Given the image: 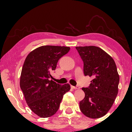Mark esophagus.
Here are the masks:
<instances>
[{
    "instance_id": "34e87169",
    "label": "esophagus",
    "mask_w": 132,
    "mask_h": 132,
    "mask_svg": "<svg viewBox=\"0 0 132 132\" xmlns=\"http://www.w3.org/2000/svg\"><path fill=\"white\" fill-rule=\"evenodd\" d=\"M71 87L72 89H79L80 88V87H78V86H76V87H75V86H71Z\"/></svg>"
}]
</instances>
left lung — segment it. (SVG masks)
<instances>
[{"label": "left lung", "instance_id": "obj_1", "mask_svg": "<svg viewBox=\"0 0 132 132\" xmlns=\"http://www.w3.org/2000/svg\"><path fill=\"white\" fill-rule=\"evenodd\" d=\"M84 63L85 76L92 77L88 87H82L85 97L79 102L80 110L86 117L98 119L110 109L119 90V75L113 59L95 46H76Z\"/></svg>", "mask_w": 132, "mask_h": 132}]
</instances>
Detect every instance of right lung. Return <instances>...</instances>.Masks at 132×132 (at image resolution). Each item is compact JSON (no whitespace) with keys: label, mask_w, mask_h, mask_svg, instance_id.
Returning a JSON list of instances; mask_svg holds the SVG:
<instances>
[{"label":"right lung","mask_w":132,"mask_h":132,"mask_svg":"<svg viewBox=\"0 0 132 132\" xmlns=\"http://www.w3.org/2000/svg\"><path fill=\"white\" fill-rule=\"evenodd\" d=\"M69 50L68 46H42L31 51L24 61L20 86L27 105L40 117L55 114L63 95L70 90L69 84L60 85L50 79L58 60Z\"/></svg>","instance_id":"1"}]
</instances>
